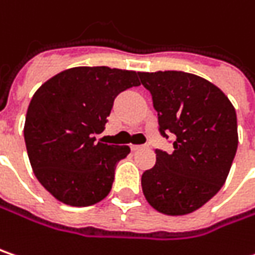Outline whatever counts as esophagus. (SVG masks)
Listing matches in <instances>:
<instances>
[{"label": "esophagus", "mask_w": 255, "mask_h": 255, "mask_svg": "<svg viewBox=\"0 0 255 255\" xmlns=\"http://www.w3.org/2000/svg\"><path fill=\"white\" fill-rule=\"evenodd\" d=\"M145 145H138V144H134V145H131V150L132 151H137V150H141V148H144Z\"/></svg>", "instance_id": "esophagus-1"}]
</instances>
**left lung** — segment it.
<instances>
[{
    "label": "left lung",
    "instance_id": "8db88e82",
    "mask_svg": "<svg viewBox=\"0 0 255 255\" xmlns=\"http://www.w3.org/2000/svg\"><path fill=\"white\" fill-rule=\"evenodd\" d=\"M153 98L163 137L173 151L156 150V164L141 176L142 193L156 211L186 215L212 199L227 180L238 147L237 114L214 83L193 73L140 72Z\"/></svg>",
    "mask_w": 255,
    "mask_h": 255
}]
</instances>
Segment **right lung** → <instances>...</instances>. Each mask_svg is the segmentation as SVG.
Instances as JSON below:
<instances>
[{
    "label": "right lung",
    "instance_id": "1",
    "mask_svg": "<svg viewBox=\"0 0 255 255\" xmlns=\"http://www.w3.org/2000/svg\"><path fill=\"white\" fill-rule=\"evenodd\" d=\"M134 70L66 69L44 82L28 105L24 140L37 180L60 202L91 206L111 192L115 166L128 145L97 141L123 91L138 86Z\"/></svg>",
    "mask_w": 255,
    "mask_h": 255
}]
</instances>
